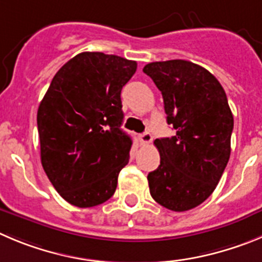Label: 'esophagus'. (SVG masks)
<instances>
[{
	"mask_svg": "<svg viewBox=\"0 0 262 262\" xmlns=\"http://www.w3.org/2000/svg\"><path fill=\"white\" fill-rule=\"evenodd\" d=\"M151 141H152V136H151L150 132H145V133L139 136V142H141V145H148Z\"/></svg>",
	"mask_w": 262,
	"mask_h": 262,
	"instance_id": "esophagus-1",
	"label": "esophagus"
}]
</instances>
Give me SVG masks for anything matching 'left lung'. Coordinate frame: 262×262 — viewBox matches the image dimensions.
I'll return each mask as SVG.
<instances>
[{"label":"left lung","instance_id":"obj_1","mask_svg":"<svg viewBox=\"0 0 262 262\" xmlns=\"http://www.w3.org/2000/svg\"><path fill=\"white\" fill-rule=\"evenodd\" d=\"M174 136L155 139L160 165L147 176L155 202L174 212L202 204L230 158L234 119L226 93L209 71L189 60L148 63Z\"/></svg>","mask_w":262,"mask_h":262}]
</instances>
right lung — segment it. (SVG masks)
I'll list each match as a JSON object with an SVG mask.
<instances>
[{
    "instance_id": "right-lung-1",
    "label": "right lung",
    "mask_w": 262,
    "mask_h": 262,
    "mask_svg": "<svg viewBox=\"0 0 262 262\" xmlns=\"http://www.w3.org/2000/svg\"><path fill=\"white\" fill-rule=\"evenodd\" d=\"M136 70L134 60L85 51L51 80L37 111L41 164L70 204L95 207L116 190L132 147L120 94Z\"/></svg>"
}]
</instances>
